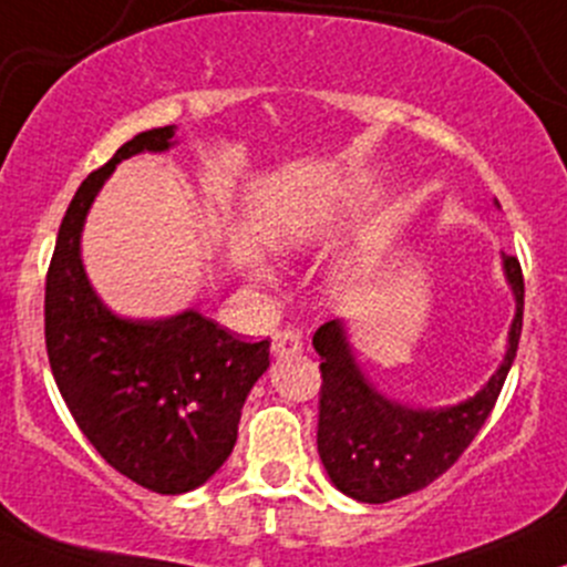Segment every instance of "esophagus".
Segmentation results:
<instances>
[{
  "mask_svg": "<svg viewBox=\"0 0 567 567\" xmlns=\"http://www.w3.org/2000/svg\"><path fill=\"white\" fill-rule=\"evenodd\" d=\"M271 352L277 358H290V354H301L303 352V341L301 336L293 331H279L271 336Z\"/></svg>",
  "mask_w": 567,
  "mask_h": 567,
  "instance_id": "esophagus-1",
  "label": "esophagus"
}]
</instances>
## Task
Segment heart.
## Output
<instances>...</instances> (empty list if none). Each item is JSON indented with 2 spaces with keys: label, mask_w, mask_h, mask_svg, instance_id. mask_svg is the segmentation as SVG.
Here are the masks:
<instances>
[{
  "label": "heart",
  "mask_w": 567,
  "mask_h": 567,
  "mask_svg": "<svg viewBox=\"0 0 567 567\" xmlns=\"http://www.w3.org/2000/svg\"><path fill=\"white\" fill-rule=\"evenodd\" d=\"M288 245L296 247V250L307 247L309 245V231H307V228H296V231H290ZM250 277L255 279V282L269 285L271 279H274V271H271V266L266 264L264 258H255V260H250Z\"/></svg>",
  "instance_id": "1"
}]
</instances>
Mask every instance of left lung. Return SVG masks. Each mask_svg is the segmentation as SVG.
<instances>
[{"label":"left lung","instance_id":"obj_1","mask_svg":"<svg viewBox=\"0 0 567 567\" xmlns=\"http://www.w3.org/2000/svg\"><path fill=\"white\" fill-rule=\"evenodd\" d=\"M501 266L514 296L506 352L482 390L457 403L412 406L390 398L365 374L347 320L317 328L312 344L322 358L317 452L339 493L360 503H388L416 493L452 468L474 441L501 395L522 333L525 282L519 260L501 255Z\"/></svg>","mask_w":567,"mask_h":567}]
</instances>
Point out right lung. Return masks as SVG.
I'll use <instances>...</instances> for the list:
<instances>
[{"label": "right lung", "mask_w": 567, "mask_h": 567, "mask_svg": "<svg viewBox=\"0 0 567 567\" xmlns=\"http://www.w3.org/2000/svg\"><path fill=\"white\" fill-rule=\"evenodd\" d=\"M177 126L136 134L91 172L61 220L45 285V344L61 398L117 474L161 495L209 482L236 444L241 406L269 369V339L223 331L196 307L112 312L83 266V228L117 164L177 145Z\"/></svg>", "instance_id": "1"}]
</instances>
